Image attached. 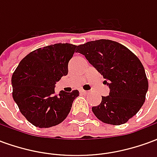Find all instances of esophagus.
<instances>
[{
	"label": "esophagus",
	"mask_w": 157,
	"mask_h": 157,
	"mask_svg": "<svg viewBox=\"0 0 157 157\" xmlns=\"http://www.w3.org/2000/svg\"><path fill=\"white\" fill-rule=\"evenodd\" d=\"M80 92H81V93H82V94H87V93H88V92H87V91H85V90H80Z\"/></svg>",
	"instance_id": "34e87169"
}]
</instances>
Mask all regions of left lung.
Returning a JSON list of instances; mask_svg holds the SVG:
<instances>
[{
    "label": "left lung",
    "instance_id": "1",
    "mask_svg": "<svg viewBox=\"0 0 157 157\" xmlns=\"http://www.w3.org/2000/svg\"><path fill=\"white\" fill-rule=\"evenodd\" d=\"M89 63L103 75L109 95L102 97L92 112L99 120L123 124L135 116L145 102L148 81L138 57L128 48L109 39L90 41L77 46Z\"/></svg>",
    "mask_w": 157,
    "mask_h": 157
}]
</instances>
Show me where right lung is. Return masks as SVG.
I'll return each mask as SVG.
<instances>
[{"label":"right lung","instance_id":"add662e5","mask_svg":"<svg viewBox=\"0 0 157 157\" xmlns=\"http://www.w3.org/2000/svg\"><path fill=\"white\" fill-rule=\"evenodd\" d=\"M76 52L71 44H55L33 50L22 59L12 77V97L28 121L49 128L64 121L79 96L77 90L55 94L56 82L68 74Z\"/></svg>","mask_w":157,"mask_h":157}]
</instances>
